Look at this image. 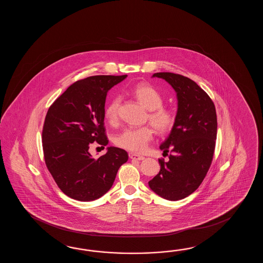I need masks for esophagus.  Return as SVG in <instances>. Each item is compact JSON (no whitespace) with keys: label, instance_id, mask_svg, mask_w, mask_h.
<instances>
[{"label":"esophagus","instance_id":"34e87169","mask_svg":"<svg viewBox=\"0 0 263 263\" xmlns=\"http://www.w3.org/2000/svg\"><path fill=\"white\" fill-rule=\"evenodd\" d=\"M129 158H130L132 160H137V161H143V160L145 159V157L137 155V154H135V153H130V154H129Z\"/></svg>","mask_w":263,"mask_h":263}]
</instances>
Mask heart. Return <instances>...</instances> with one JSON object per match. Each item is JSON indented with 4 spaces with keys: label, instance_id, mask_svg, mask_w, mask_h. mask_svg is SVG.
<instances>
[{
    "label": "heart",
    "instance_id": "b5f03b06",
    "mask_svg": "<svg viewBox=\"0 0 263 263\" xmlns=\"http://www.w3.org/2000/svg\"><path fill=\"white\" fill-rule=\"evenodd\" d=\"M133 95L140 103L149 111L148 119L151 125L161 133H166L173 128L176 117L171 110L162 107V96L149 84H140L133 89ZM120 99L117 97L109 102L104 111L107 121L116 123L118 119ZM153 138V129L151 127L128 128L116 137V144L124 149L141 153L145 151Z\"/></svg>",
    "mask_w": 263,
    "mask_h": 263
}]
</instances>
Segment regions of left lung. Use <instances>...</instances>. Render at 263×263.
<instances>
[{
  "mask_svg": "<svg viewBox=\"0 0 263 263\" xmlns=\"http://www.w3.org/2000/svg\"><path fill=\"white\" fill-rule=\"evenodd\" d=\"M177 93L178 110L170 134L160 145L169 161L159 159V174L148 181L158 196L177 201L190 196L201 184L213 161L217 134L215 106L193 80L171 72L154 73ZM170 154H167V152Z\"/></svg>",
  "mask_w": 263,
  "mask_h": 263,
  "instance_id": "obj_1",
  "label": "left lung"
}]
</instances>
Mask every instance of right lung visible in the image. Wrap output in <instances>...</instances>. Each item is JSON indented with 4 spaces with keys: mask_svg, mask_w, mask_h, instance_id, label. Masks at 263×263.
<instances>
[{
    "mask_svg": "<svg viewBox=\"0 0 263 263\" xmlns=\"http://www.w3.org/2000/svg\"><path fill=\"white\" fill-rule=\"evenodd\" d=\"M127 75H98L71 84L51 105L45 118L42 145L46 165L62 192L79 201H92L111 189L128 153L115 146L92 158L94 142L108 144L104 107L108 91Z\"/></svg>",
    "mask_w": 263,
    "mask_h": 263,
    "instance_id": "obj_1",
    "label": "right lung"
}]
</instances>
